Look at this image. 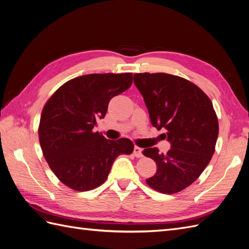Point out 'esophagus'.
Listing matches in <instances>:
<instances>
[{
  "instance_id": "34e87169",
  "label": "esophagus",
  "mask_w": 249,
  "mask_h": 249,
  "mask_svg": "<svg viewBox=\"0 0 249 249\" xmlns=\"http://www.w3.org/2000/svg\"><path fill=\"white\" fill-rule=\"evenodd\" d=\"M134 156L136 158H141L143 155H142V148L138 147V146H135L134 147V152H133Z\"/></svg>"
}]
</instances>
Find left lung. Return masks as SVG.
I'll return each mask as SVG.
<instances>
[{"label": "left lung", "mask_w": 249, "mask_h": 249, "mask_svg": "<svg viewBox=\"0 0 249 249\" xmlns=\"http://www.w3.org/2000/svg\"><path fill=\"white\" fill-rule=\"evenodd\" d=\"M135 86L142 94L152 124L171 143L167 154L157 147L143 150L157 164L146 184L158 192L184 190L206 169L215 152L219 132L213 104L192 82L173 74L135 73Z\"/></svg>", "instance_id": "1"}]
</instances>
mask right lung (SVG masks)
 I'll return each mask as SVG.
<instances>
[{
    "mask_svg": "<svg viewBox=\"0 0 249 249\" xmlns=\"http://www.w3.org/2000/svg\"><path fill=\"white\" fill-rule=\"evenodd\" d=\"M133 83V74L91 73L67 81L44 105L38 127L44 159L55 176L76 191H89L107 179L119 155H131L127 138L108 140L93 132L113 96Z\"/></svg>",
    "mask_w": 249,
    "mask_h": 249,
    "instance_id": "add662e5",
    "label": "right lung"
}]
</instances>
